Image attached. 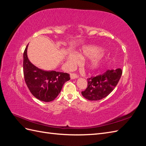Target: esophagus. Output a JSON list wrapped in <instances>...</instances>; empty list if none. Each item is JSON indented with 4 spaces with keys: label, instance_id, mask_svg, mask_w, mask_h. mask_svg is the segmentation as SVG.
<instances>
[{
    "label": "esophagus",
    "instance_id": "34e87169",
    "mask_svg": "<svg viewBox=\"0 0 146 146\" xmlns=\"http://www.w3.org/2000/svg\"><path fill=\"white\" fill-rule=\"evenodd\" d=\"M70 78H71V79L77 78H78V75H77V74H75V73H72V74H70Z\"/></svg>",
    "mask_w": 146,
    "mask_h": 146
}]
</instances>
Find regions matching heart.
I'll return each mask as SVG.
<instances>
[{"instance_id": "heart-1", "label": "heart", "mask_w": 146, "mask_h": 146, "mask_svg": "<svg viewBox=\"0 0 146 146\" xmlns=\"http://www.w3.org/2000/svg\"><path fill=\"white\" fill-rule=\"evenodd\" d=\"M101 49L99 47H85L83 48L82 51L78 55L71 54H69L68 56V60L69 63L72 64H76L78 62L79 57L80 58H84V57H87V58H92L96 56H98L100 54ZM102 58L100 56L96 57V58L91 61V62L88 65V68L91 70H95L98 69L102 65Z\"/></svg>"}]
</instances>
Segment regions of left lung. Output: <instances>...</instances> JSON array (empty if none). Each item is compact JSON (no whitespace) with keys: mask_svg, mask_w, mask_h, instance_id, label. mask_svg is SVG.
<instances>
[{"mask_svg":"<svg viewBox=\"0 0 146 146\" xmlns=\"http://www.w3.org/2000/svg\"><path fill=\"white\" fill-rule=\"evenodd\" d=\"M122 74V69L107 70L104 73L87 79L88 86L82 96L90 100H99L108 96L116 86Z\"/></svg>","mask_w":146,"mask_h":146,"instance_id":"8db88e82","label":"left lung"}]
</instances>
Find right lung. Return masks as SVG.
<instances>
[{"mask_svg": "<svg viewBox=\"0 0 146 146\" xmlns=\"http://www.w3.org/2000/svg\"><path fill=\"white\" fill-rule=\"evenodd\" d=\"M27 47L23 55L24 79L30 92L36 99L43 102L54 100L62 89L65 82L70 80L68 73L55 70L46 71L36 67L27 57Z\"/></svg>", "mask_w": 146, "mask_h": 146, "instance_id": "add662e5", "label": "right lung"}]
</instances>
